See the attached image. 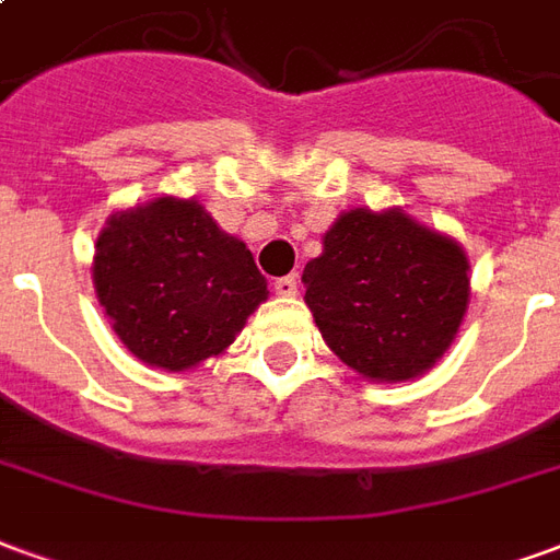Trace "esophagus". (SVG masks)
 I'll list each match as a JSON object with an SVG mask.
<instances>
[{
  "instance_id": "obj_1",
  "label": "esophagus",
  "mask_w": 560,
  "mask_h": 560,
  "mask_svg": "<svg viewBox=\"0 0 560 560\" xmlns=\"http://www.w3.org/2000/svg\"><path fill=\"white\" fill-rule=\"evenodd\" d=\"M272 291L279 293V296H296V291H300V281L293 279V276H284V279H276Z\"/></svg>"
}]
</instances>
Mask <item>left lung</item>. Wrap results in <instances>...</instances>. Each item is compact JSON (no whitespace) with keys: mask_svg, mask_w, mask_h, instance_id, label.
I'll return each instance as SVG.
<instances>
[{"mask_svg":"<svg viewBox=\"0 0 560 560\" xmlns=\"http://www.w3.org/2000/svg\"><path fill=\"white\" fill-rule=\"evenodd\" d=\"M465 248L405 209H348L303 269L329 351L375 384L422 377L456 341L470 300Z\"/></svg>","mask_w":560,"mask_h":560,"instance_id":"1","label":"left lung"}]
</instances>
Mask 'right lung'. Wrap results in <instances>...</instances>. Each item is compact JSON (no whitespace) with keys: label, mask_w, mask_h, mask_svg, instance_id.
<instances>
[{"label":"right lung","mask_w":560,"mask_h":560,"mask_svg":"<svg viewBox=\"0 0 560 560\" xmlns=\"http://www.w3.org/2000/svg\"><path fill=\"white\" fill-rule=\"evenodd\" d=\"M95 296L140 363L188 372L243 332L267 279L195 197H152L104 221L92 257Z\"/></svg>","instance_id":"1"}]
</instances>
